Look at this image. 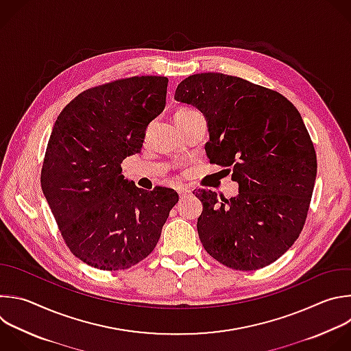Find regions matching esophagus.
<instances>
[{"instance_id":"obj_1","label":"esophagus","mask_w":351,"mask_h":351,"mask_svg":"<svg viewBox=\"0 0 351 351\" xmlns=\"http://www.w3.org/2000/svg\"><path fill=\"white\" fill-rule=\"evenodd\" d=\"M178 194H179V198L180 199H184L186 197H189L191 194V190L187 189V187H179L178 189Z\"/></svg>"}]
</instances>
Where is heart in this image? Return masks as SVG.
Here are the masks:
<instances>
[{"instance_id":"obj_1","label":"heart","mask_w":351,"mask_h":351,"mask_svg":"<svg viewBox=\"0 0 351 351\" xmlns=\"http://www.w3.org/2000/svg\"><path fill=\"white\" fill-rule=\"evenodd\" d=\"M193 111H197V110H194V108H180V110H178V112H176V115L175 117H180V115H186V114H190V112H193Z\"/></svg>"}]
</instances>
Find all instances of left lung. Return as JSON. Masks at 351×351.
Returning <instances> with one entry per match:
<instances>
[{
    "label": "left lung",
    "instance_id": "8db88e82",
    "mask_svg": "<svg viewBox=\"0 0 351 351\" xmlns=\"http://www.w3.org/2000/svg\"><path fill=\"white\" fill-rule=\"evenodd\" d=\"M175 99L208 121L205 152L239 182L237 197L197 190L205 251L234 270H258L282 256L306 223L317 156L298 108L277 90L221 73L184 78Z\"/></svg>",
    "mask_w": 351,
    "mask_h": 351
}]
</instances>
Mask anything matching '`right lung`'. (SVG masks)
<instances>
[{"label":"right lung","mask_w":351,"mask_h":351,"mask_svg":"<svg viewBox=\"0 0 351 351\" xmlns=\"http://www.w3.org/2000/svg\"><path fill=\"white\" fill-rule=\"evenodd\" d=\"M167 77L114 80L75 96L48 141L41 187L67 248L100 270H124L156 248L175 190L145 191L121 175L165 107Z\"/></svg>","instance_id":"add662e5"}]
</instances>
